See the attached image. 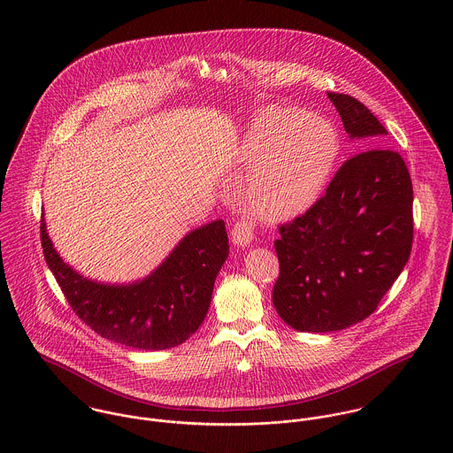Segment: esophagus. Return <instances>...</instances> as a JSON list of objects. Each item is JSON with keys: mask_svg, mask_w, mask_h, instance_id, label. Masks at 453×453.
<instances>
[{"mask_svg": "<svg viewBox=\"0 0 453 453\" xmlns=\"http://www.w3.org/2000/svg\"><path fill=\"white\" fill-rule=\"evenodd\" d=\"M255 237V221L248 216H242L235 221L232 228V241L237 246H248Z\"/></svg>", "mask_w": 453, "mask_h": 453, "instance_id": "esophagus-1", "label": "esophagus"}]
</instances>
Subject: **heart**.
<instances>
[{
  "label": "heart",
  "instance_id": "b5f03b06",
  "mask_svg": "<svg viewBox=\"0 0 453 453\" xmlns=\"http://www.w3.org/2000/svg\"><path fill=\"white\" fill-rule=\"evenodd\" d=\"M338 151L333 127L302 110H272L259 117L242 146L257 167L248 198L268 219L291 218L309 209L327 181Z\"/></svg>",
  "mask_w": 453,
  "mask_h": 453
}]
</instances>
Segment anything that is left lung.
I'll use <instances>...</instances> for the list:
<instances>
[{
    "label": "left lung",
    "instance_id": "left-lung-1",
    "mask_svg": "<svg viewBox=\"0 0 453 453\" xmlns=\"http://www.w3.org/2000/svg\"><path fill=\"white\" fill-rule=\"evenodd\" d=\"M350 137L368 148L342 164L303 214L279 226L272 302L284 323L326 333L372 316L411 253L413 188L386 127L356 97L327 92Z\"/></svg>",
    "mask_w": 453,
    "mask_h": 453
}]
</instances>
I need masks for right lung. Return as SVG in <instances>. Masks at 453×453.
Here are the masks:
<instances>
[{
    "mask_svg": "<svg viewBox=\"0 0 453 453\" xmlns=\"http://www.w3.org/2000/svg\"><path fill=\"white\" fill-rule=\"evenodd\" d=\"M42 248L73 312L106 340L164 350L188 340L203 323L216 275L228 257L225 221L190 232L151 275L127 286L99 284L76 273L54 250L45 223Z\"/></svg>",
    "mask_w": 453,
    "mask_h": 453,
    "instance_id": "add662e5",
    "label": "right lung"
}]
</instances>
